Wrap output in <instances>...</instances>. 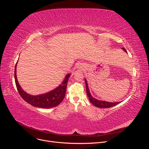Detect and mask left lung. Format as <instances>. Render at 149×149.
Here are the masks:
<instances>
[{
    "label": "left lung",
    "instance_id": "8db88e82",
    "mask_svg": "<svg viewBox=\"0 0 149 149\" xmlns=\"http://www.w3.org/2000/svg\"><path fill=\"white\" fill-rule=\"evenodd\" d=\"M122 49H123L125 52L127 53V51L125 50V48H122ZM84 80L86 82V93H87L88 97H89V100L90 102H91L93 105H94L97 107H100V108H108V107H111L112 106H114L117 104H118L119 103H120V102H106V101H99V100H96V99H94V97H92L91 94H90V93H89L86 80V79H84Z\"/></svg>",
    "mask_w": 149,
    "mask_h": 149
}]
</instances>
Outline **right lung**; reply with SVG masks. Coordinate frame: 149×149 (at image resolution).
Masks as SVG:
<instances>
[{
    "label": "right lung",
    "mask_w": 149,
    "mask_h": 149,
    "mask_svg": "<svg viewBox=\"0 0 149 149\" xmlns=\"http://www.w3.org/2000/svg\"><path fill=\"white\" fill-rule=\"evenodd\" d=\"M17 65V63H16ZM15 81L17 89L19 91L20 96L24 101L34 107L41 108H51L57 106L62 102L65 96L67 83L68 81L70 74L66 76L65 79L62 84L60 85L57 88L48 93L38 96H31L26 93L22 90L20 86L17 81L16 76V66L15 67Z\"/></svg>",
    "instance_id": "add662e5"
}]
</instances>
